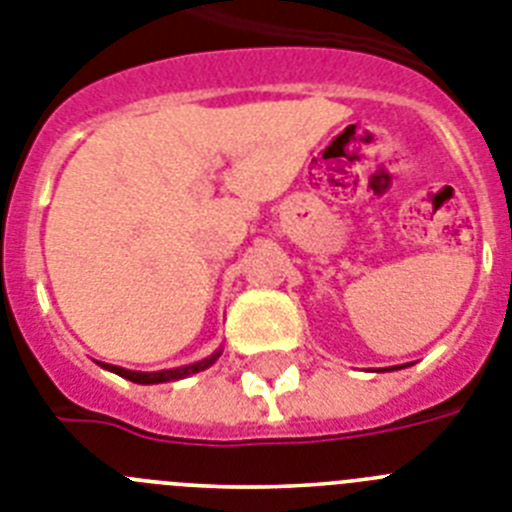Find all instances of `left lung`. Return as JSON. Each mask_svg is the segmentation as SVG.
<instances>
[{
	"label": "left lung",
	"mask_w": 512,
	"mask_h": 512,
	"mask_svg": "<svg viewBox=\"0 0 512 512\" xmlns=\"http://www.w3.org/2000/svg\"><path fill=\"white\" fill-rule=\"evenodd\" d=\"M404 366H410V363H404ZM404 366H394V368H379V371H397V368H404Z\"/></svg>",
	"instance_id": "1"
}]
</instances>
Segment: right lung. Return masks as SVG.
Listing matches in <instances>:
<instances>
[{
    "mask_svg": "<svg viewBox=\"0 0 512 512\" xmlns=\"http://www.w3.org/2000/svg\"><path fill=\"white\" fill-rule=\"evenodd\" d=\"M219 355H221V348L216 350V353L208 355V358H203V361L190 363V366H180V368H167V371H128V368L113 366V363H100V366L105 368V371L118 373V376H123V379L133 381V384H167V381L188 379V376H193V373L206 371V368H211L213 363L219 361Z\"/></svg>",
    "mask_w": 512,
    "mask_h": 512,
    "instance_id": "obj_1",
    "label": "right lung"
}]
</instances>
